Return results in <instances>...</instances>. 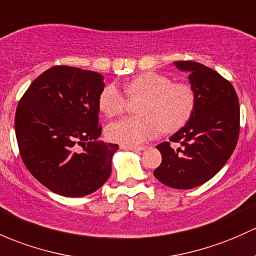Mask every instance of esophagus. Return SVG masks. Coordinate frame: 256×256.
<instances>
[{"mask_svg": "<svg viewBox=\"0 0 256 256\" xmlns=\"http://www.w3.org/2000/svg\"><path fill=\"white\" fill-rule=\"evenodd\" d=\"M120 149H123V150H129V151H142V150H144V148H142V146H127V145H120Z\"/></svg>", "mask_w": 256, "mask_h": 256, "instance_id": "1", "label": "esophagus"}]
</instances>
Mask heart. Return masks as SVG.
Here are the masks:
<instances>
[{"mask_svg": "<svg viewBox=\"0 0 256 256\" xmlns=\"http://www.w3.org/2000/svg\"><path fill=\"white\" fill-rule=\"evenodd\" d=\"M129 98H142L136 107L140 116L127 117L110 124L106 136L127 146H139L161 134L173 133L186 126L195 107L190 85L173 83L164 74L145 72L124 86ZM100 111L107 117L120 116L126 110V95L114 83L107 84L98 96Z\"/></svg>", "mask_w": 256, "mask_h": 256, "instance_id": "1", "label": "heart"}]
</instances>
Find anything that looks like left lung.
Wrapping results in <instances>:
<instances>
[{
  "label": "left lung",
  "mask_w": 256,
  "mask_h": 256,
  "mask_svg": "<svg viewBox=\"0 0 256 256\" xmlns=\"http://www.w3.org/2000/svg\"><path fill=\"white\" fill-rule=\"evenodd\" d=\"M189 72L195 107L188 123L170 138L182 146L173 150L169 142L158 144L162 155L154 176L174 189H192L208 182L236 149L239 136V101L233 85L216 70L193 61L174 62Z\"/></svg>",
  "instance_id": "obj_1"
}]
</instances>
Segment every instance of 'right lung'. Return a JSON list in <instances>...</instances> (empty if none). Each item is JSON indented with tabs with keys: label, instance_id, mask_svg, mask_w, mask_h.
<instances>
[{
	"label": "right lung",
	"instance_id": "right-lung-1",
	"mask_svg": "<svg viewBox=\"0 0 256 256\" xmlns=\"http://www.w3.org/2000/svg\"><path fill=\"white\" fill-rule=\"evenodd\" d=\"M102 80L92 70L54 66L19 101L14 118L19 154L29 172L54 193L84 196L111 174L118 145L98 142Z\"/></svg>",
	"mask_w": 256,
	"mask_h": 256
}]
</instances>
